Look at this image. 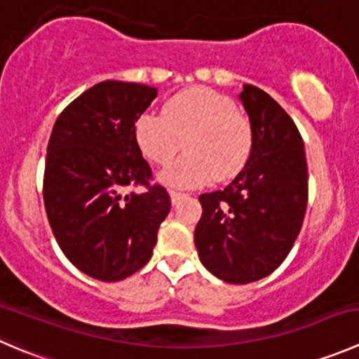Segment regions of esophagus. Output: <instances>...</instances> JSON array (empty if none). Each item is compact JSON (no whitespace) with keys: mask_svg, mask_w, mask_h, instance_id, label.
<instances>
[{"mask_svg":"<svg viewBox=\"0 0 359 359\" xmlns=\"http://www.w3.org/2000/svg\"><path fill=\"white\" fill-rule=\"evenodd\" d=\"M170 198H172V203L177 205L180 200H184V198H186V194L179 193V191H170Z\"/></svg>","mask_w":359,"mask_h":359,"instance_id":"1","label":"esophagus"}]
</instances>
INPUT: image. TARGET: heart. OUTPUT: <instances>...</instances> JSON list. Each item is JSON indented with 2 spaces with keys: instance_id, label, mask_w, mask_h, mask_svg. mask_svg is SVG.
<instances>
[{
  "instance_id": "b5f03b06",
  "label": "heart",
  "mask_w": 359,
  "mask_h": 359,
  "mask_svg": "<svg viewBox=\"0 0 359 359\" xmlns=\"http://www.w3.org/2000/svg\"><path fill=\"white\" fill-rule=\"evenodd\" d=\"M133 135L142 154L156 165H166L182 145L186 154L159 173V180L172 187L233 179L247 165L254 144L247 116L208 87L177 93L163 114H140Z\"/></svg>"
}]
</instances>
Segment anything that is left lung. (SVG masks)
Here are the masks:
<instances>
[{"label":"left lung","mask_w":359,"mask_h":359,"mask_svg":"<svg viewBox=\"0 0 359 359\" xmlns=\"http://www.w3.org/2000/svg\"><path fill=\"white\" fill-rule=\"evenodd\" d=\"M238 98L252 124V152L231 184L201 194L203 214L194 229L203 266L229 284L263 279L286 259L309 200L297 124L259 87L243 83Z\"/></svg>","instance_id":"obj_1"}]
</instances>
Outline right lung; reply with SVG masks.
<instances>
[{"mask_svg":"<svg viewBox=\"0 0 359 359\" xmlns=\"http://www.w3.org/2000/svg\"><path fill=\"white\" fill-rule=\"evenodd\" d=\"M158 96L156 87L105 80L73 100L52 128L43 201L65 256L93 279L117 283L151 259L168 215L165 187L149 186L133 126ZM130 185L145 194L124 195Z\"/></svg>","mask_w":359,"mask_h":359,"instance_id":"right-lung-1","label":"right lung"}]
</instances>
